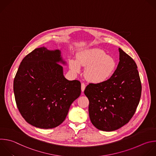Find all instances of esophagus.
I'll use <instances>...</instances> for the list:
<instances>
[{"instance_id":"1","label":"esophagus","mask_w":156,"mask_h":156,"mask_svg":"<svg viewBox=\"0 0 156 156\" xmlns=\"http://www.w3.org/2000/svg\"><path fill=\"white\" fill-rule=\"evenodd\" d=\"M85 87H86L85 84H84V83H81V91H82L83 92H84V89H85Z\"/></svg>"}]
</instances>
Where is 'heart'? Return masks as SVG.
<instances>
[{"mask_svg": "<svg viewBox=\"0 0 156 156\" xmlns=\"http://www.w3.org/2000/svg\"><path fill=\"white\" fill-rule=\"evenodd\" d=\"M70 69L76 73L80 72V66L86 67V79L92 83H101L107 81L114 73L116 64L115 59L100 49H91L78 55L77 61H69Z\"/></svg>", "mask_w": 156, "mask_h": 156, "instance_id": "heart-1", "label": "heart"}]
</instances>
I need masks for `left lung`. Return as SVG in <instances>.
Masks as SVG:
<instances>
[{
	"instance_id": "left-lung-1",
	"label": "left lung",
	"mask_w": 156,
	"mask_h": 156,
	"mask_svg": "<svg viewBox=\"0 0 156 156\" xmlns=\"http://www.w3.org/2000/svg\"><path fill=\"white\" fill-rule=\"evenodd\" d=\"M119 62L113 75L101 83H89L84 90L89 115L98 130L110 132L129 122L135 113L141 94L137 66L121 48Z\"/></svg>"
}]
</instances>
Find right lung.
Returning a JSON list of instances; mask_svg holds the SVG:
<instances>
[{"instance_id":"add662e5","label":"right lung","mask_w":156,"mask_h":156,"mask_svg":"<svg viewBox=\"0 0 156 156\" xmlns=\"http://www.w3.org/2000/svg\"><path fill=\"white\" fill-rule=\"evenodd\" d=\"M59 62L65 64L59 49L36 48L23 59L15 75L17 107L34 127L48 129L59 126L81 94V83L67 80Z\"/></svg>"}]
</instances>
